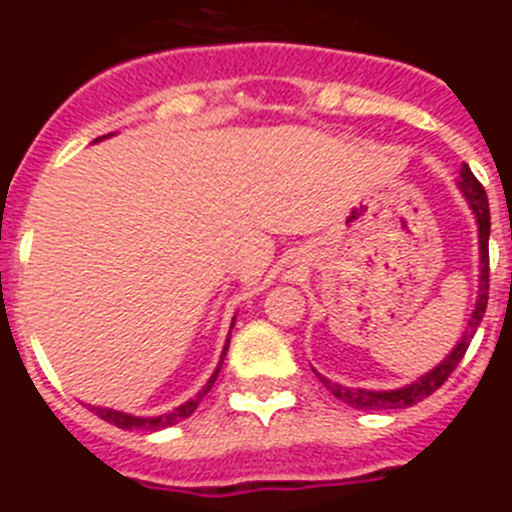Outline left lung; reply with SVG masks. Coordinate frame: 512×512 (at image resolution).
<instances>
[{"instance_id":"left-lung-1","label":"left lung","mask_w":512,"mask_h":512,"mask_svg":"<svg viewBox=\"0 0 512 512\" xmlns=\"http://www.w3.org/2000/svg\"><path fill=\"white\" fill-rule=\"evenodd\" d=\"M459 189L461 194L467 197L469 207H472L474 217H477V230H479V297H477V307H474L472 318H469L467 330H464V336L461 341L456 343V348L451 351L436 369H431L428 374H423L420 379H415L413 384H405L400 390H390V392H374V390H361V387H343V384L330 382V379L320 377V382L328 387L338 400H343L346 405L356 410H400V408H410V405H418L420 400H425L428 395L441 387L446 379L451 377L459 361L464 359L467 354L469 343H472L474 333H477L479 323L485 318L487 310V295H490V202H487L485 187L477 182V176L472 174L467 164L461 166L459 174Z\"/></svg>"}]
</instances>
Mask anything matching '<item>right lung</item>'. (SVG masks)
Instances as JSON below:
<instances>
[{
	"instance_id": "1",
	"label": "right lung",
	"mask_w": 512,
	"mask_h": 512,
	"mask_svg": "<svg viewBox=\"0 0 512 512\" xmlns=\"http://www.w3.org/2000/svg\"><path fill=\"white\" fill-rule=\"evenodd\" d=\"M233 328V325H230ZM228 343L230 338L225 341V348H223V356H220V364H217L215 374H212L210 379H207V384L202 387L197 395L192 397V400H187L184 405H179L176 410H171V413H164V415H156V418H135V415H128V413H120V410H110V408H92L94 415H99L102 420H107V423L117 425V428H143V431H161V428H169V425L179 423V420L189 418V415L197 410V405H200L202 397L207 395V392L212 390V384H215L217 374H220V366H223V359L225 354H228Z\"/></svg>"
}]
</instances>
